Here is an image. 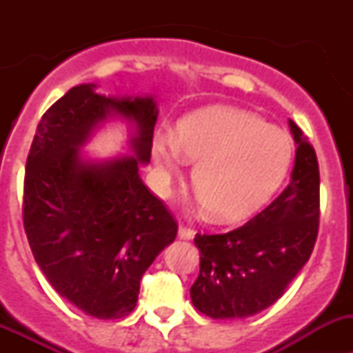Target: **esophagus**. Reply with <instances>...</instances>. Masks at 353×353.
Masks as SVG:
<instances>
[{
    "label": "esophagus",
    "mask_w": 353,
    "mask_h": 353,
    "mask_svg": "<svg viewBox=\"0 0 353 353\" xmlns=\"http://www.w3.org/2000/svg\"><path fill=\"white\" fill-rule=\"evenodd\" d=\"M179 237H181V239H193L194 230L191 229V227L181 223V225H179Z\"/></svg>",
    "instance_id": "34e87169"
}]
</instances>
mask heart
<instances>
[{
  "label": "heart",
  "instance_id": "obj_1",
  "mask_svg": "<svg viewBox=\"0 0 353 353\" xmlns=\"http://www.w3.org/2000/svg\"><path fill=\"white\" fill-rule=\"evenodd\" d=\"M154 159L165 179L186 159L196 163L193 183L213 219L239 222L273 196L292 160L285 131L249 110L215 105L190 114L176 137L154 141Z\"/></svg>",
  "mask_w": 353,
  "mask_h": 353
}]
</instances>
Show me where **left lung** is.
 <instances>
[{
    "instance_id": "obj_1",
    "label": "left lung",
    "mask_w": 353,
    "mask_h": 353,
    "mask_svg": "<svg viewBox=\"0 0 353 353\" xmlns=\"http://www.w3.org/2000/svg\"><path fill=\"white\" fill-rule=\"evenodd\" d=\"M290 184L263 212L225 234H196L191 301L213 319L248 318L275 304L311 258L319 230V165L301 128Z\"/></svg>"
}]
</instances>
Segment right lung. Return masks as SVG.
Returning <instances> with one entry per match:
<instances>
[{
  "mask_svg": "<svg viewBox=\"0 0 353 353\" xmlns=\"http://www.w3.org/2000/svg\"><path fill=\"white\" fill-rule=\"evenodd\" d=\"M70 88L37 124L25 165L23 229L48 282L85 314L119 319L134 309L140 280L177 236V222L138 174L150 162L155 102ZM119 113L137 123V159L83 163L77 148Z\"/></svg>",
  "mask_w": 353,
  "mask_h": 353,
  "instance_id": "obj_1",
  "label": "right lung"
}]
</instances>
